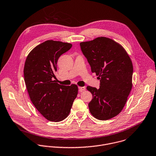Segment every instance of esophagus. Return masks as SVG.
Listing matches in <instances>:
<instances>
[{
  "instance_id": "34e87169",
  "label": "esophagus",
  "mask_w": 156,
  "mask_h": 156,
  "mask_svg": "<svg viewBox=\"0 0 156 156\" xmlns=\"http://www.w3.org/2000/svg\"><path fill=\"white\" fill-rule=\"evenodd\" d=\"M86 90V88L85 87H79V92H82Z\"/></svg>"
}]
</instances>
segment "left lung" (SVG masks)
Instances as JSON below:
<instances>
[{
    "label": "left lung",
    "mask_w": 156,
    "mask_h": 156,
    "mask_svg": "<svg viewBox=\"0 0 156 156\" xmlns=\"http://www.w3.org/2000/svg\"><path fill=\"white\" fill-rule=\"evenodd\" d=\"M92 73L100 80V88L88 86L93 94L88 104L91 114L99 120L118 115L127 101L132 88L133 66L125 49L113 40L98 37L80 44Z\"/></svg>",
    "instance_id": "1"
}]
</instances>
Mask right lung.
Listing matches in <instances>:
<instances>
[{
  "instance_id": "add662e5",
  "label": "right lung",
  "mask_w": 156,
  "mask_h": 156,
  "mask_svg": "<svg viewBox=\"0 0 156 156\" xmlns=\"http://www.w3.org/2000/svg\"><path fill=\"white\" fill-rule=\"evenodd\" d=\"M71 47V44L47 41L30 52L25 63L24 80L30 99L50 121L67 117L78 93L76 85H61L53 80L58 58Z\"/></svg>"
}]
</instances>
